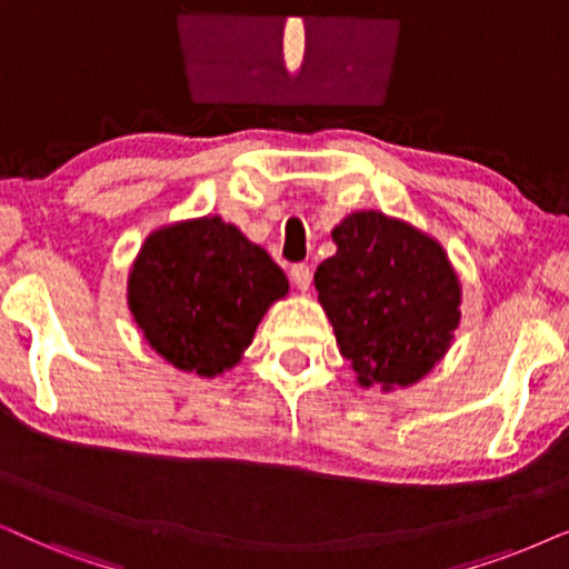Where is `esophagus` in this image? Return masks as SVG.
<instances>
[{
	"label": "esophagus",
	"mask_w": 569,
	"mask_h": 569,
	"mask_svg": "<svg viewBox=\"0 0 569 569\" xmlns=\"http://www.w3.org/2000/svg\"><path fill=\"white\" fill-rule=\"evenodd\" d=\"M291 280H293V286H297L299 291H307L309 283H312V268H309V264H305V262L293 264Z\"/></svg>",
	"instance_id": "1"
}]
</instances>
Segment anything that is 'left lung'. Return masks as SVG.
<instances>
[{
  "label": "left lung",
  "mask_w": 569,
  "mask_h": 569,
  "mask_svg": "<svg viewBox=\"0 0 569 569\" xmlns=\"http://www.w3.org/2000/svg\"><path fill=\"white\" fill-rule=\"evenodd\" d=\"M315 272L341 355L362 386H412L441 362L459 326V280L441 243L383 212L333 228Z\"/></svg>",
  "instance_id": "left-lung-1"
}]
</instances>
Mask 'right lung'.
I'll return each instance as SVG.
<instances>
[{"label": "right lung", "instance_id": "add662e5", "mask_svg": "<svg viewBox=\"0 0 569 569\" xmlns=\"http://www.w3.org/2000/svg\"><path fill=\"white\" fill-rule=\"evenodd\" d=\"M289 280L264 249L220 218L160 228L128 278L133 320L178 370L212 378L231 370Z\"/></svg>", "mask_w": 569, "mask_h": 569}]
</instances>
